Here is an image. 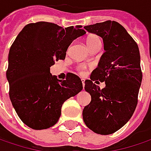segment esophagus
<instances>
[{
    "label": "esophagus",
    "mask_w": 151,
    "mask_h": 151,
    "mask_svg": "<svg viewBox=\"0 0 151 151\" xmlns=\"http://www.w3.org/2000/svg\"><path fill=\"white\" fill-rule=\"evenodd\" d=\"M81 81H82L83 86H84V79H83V78H82V79H81Z\"/></svg>",
    "instance_id": "obj_1"
}]
</instances>
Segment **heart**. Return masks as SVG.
Returning <instances> with one entry per match:
<instances>
[{
  "label": "heart",
  "mask_w": 151,
  "mask_h": 151,
  "mask_svg": "<svg viewBox=\"0 0 151 151\" xmlns=\"http://www.w3.org/2000/svg\"><path fill=\"white\" fill-rule=\"evenodd\" d=\"M86 42H87V45L88 47L91 46L92 45H94L95 43L97 42H101V40L100 38L97 36V35H88L87 37V40H86ZM78 72L81 73V74H85V67L84 66H80L78 68Z\"/></svg>",
  "instance_id": "heart-1"
}]
</instances>
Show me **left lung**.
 I'll return each instance as SVG.
<instances>
[{
    "instance_id": "obj_1",
    "label": "left lung",
    "mask_w": 151,
    "mask_h": 151,
    "mask_svg": "<svg viewBox=\"0 0 151 151\" xmlns=\"http://www.w3.org/2000/svg\"><path fill=\"white\" fill-rule=\"evenodd\" d=\"M101 37L105 52L84 89L91 101L83 111L86 126L96 134H113L123 127L134 112L142 82L138 45L120 23L106 21L83 27ZM105 82L102 90L93 83Z\"/></svg>"
}]
</instances>
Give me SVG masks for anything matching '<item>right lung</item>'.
Returning <instances> with one entry per match:
<instances>
[{"mask_svg": "<svg viewBox=\"0 0 151 151\" xmlns=\"http://www.w3.org/2000/svg\"><path fill=\"white\" fill-rule=\"evenodd\" d=\"M80 28L63 29L48 22L29 23L12 45L6 71L9 96L28 127L41 130L54 126L63 103L83 89L82 81L75 74L69 73L61 80L50 72L55 61L65 59L71 43L86 34Z\"/></svg>", "mask_w": 151, "mask_h": 151, "instance_id": "obj_1", "label": "right lung"}]
</instances>
